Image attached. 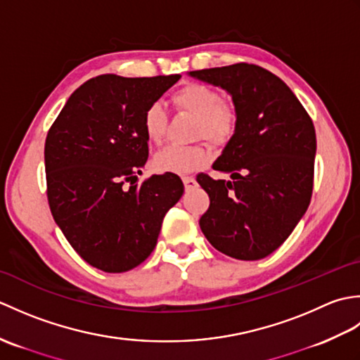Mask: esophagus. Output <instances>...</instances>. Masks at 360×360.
<instances>
[{
    "mask_svg": "<svg viewBox=\"0 0 360 360\" xmlns=\"http://www.w3.org/2000/svg\"><path fill=\"white\" fill-rule=\"evenodd\" d=\"M182 182H184L186 190H192L196 186V181H195L193 176H184V178H182Z\"/></svg>",
    "mask_w": 360,
    "mask_h": 360,
    "instance_id": "esophagus-1",
    "label": "esophagus"
}]
</instances>
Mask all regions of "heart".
Listing matches in <instances>:
<instances>
[{
  "label": "heart",
  "instance_id": "obj_1",
  "mask_svg": "<svg viewBox=\"0 0 360 360\" xmlns=\"http://www.w3.org/2000/svg\"><path fill=\"white\" fill-rule=\"evenodd\" d=\"M173 108L193 117V139H204L215 147L232 139L238 124L235 106L221 101L217 89L198 82H188L170 96ZM143 133L153 143L164 139L167 116L159 103H151L143 112ZM210 155L201 145L192 147H167L155 156V165L160 172L190 173L209 162Z\"/></svg>",
  "mask_w": 360,
  "mask_h": 360
}]
</instances>
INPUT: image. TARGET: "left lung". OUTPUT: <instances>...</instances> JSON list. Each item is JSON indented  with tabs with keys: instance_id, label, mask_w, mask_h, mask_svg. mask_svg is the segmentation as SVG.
<instances>
[{
	"instance_id": "left-lung-1",
	"label": "left lung",
	"mask_w": 360,
	"mask_h": 360,
	"mask_svg": "<svg viewBox=\"0 0 360 360\" xmlns=\"http://www.w3.org/2000/svg\"><path fill=\"white\" fill-rule=\"evenodd\" d=\"M190 75L231 93L238 114L213 164L233 181L196 176L210 198L201 231L229 257L262 259L286 241L311 202L314 124L286 83L262 66L235 63Z\"/></svg>"
}]
</instances>
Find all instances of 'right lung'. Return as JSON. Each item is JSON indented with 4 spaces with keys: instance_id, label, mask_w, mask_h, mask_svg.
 <instances>
[{
    "instance_id": "obj_1",
    "label": "right lung",
    "mask_w": 360,
    "mask_h": 360,
    "mask_svg": "<svg viewBox=\"0 0 360 360\" xmlns=\"http://www.w3.org/2000/svg\"><path fill=\"white\" fill-rule=\"evenodd\" d=\"M179 79L97 75L74 91L46 136L52 217L72 249L103 272L145 262L165 213L184 193L170 172L136 184L148 158L143 112Z\"/></svg>"
}]
</instances>
